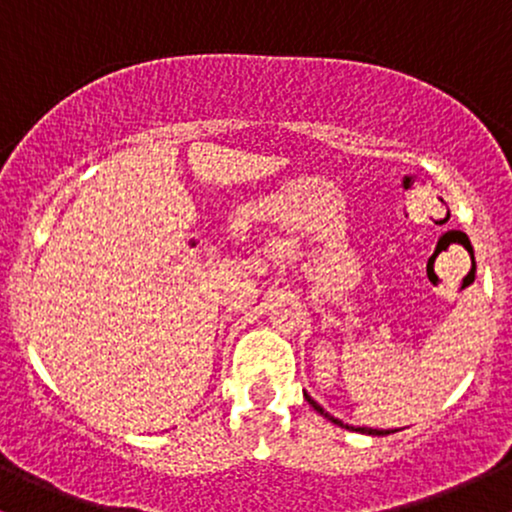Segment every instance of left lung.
Wrapping results in <instances>:
<instances>
[{
	"label": "left lung",
	"mask_w": 512,
	"mask_h": 512,
	"mask_svg": "<svg viewBox=\"0 0 512 512\" xmlns=\"http://www.w3.org/2000/svg\"><path fill=\"white\" fill-rule=\"evenodd\" d=\"M303 395H305V399H308V404H310V407H313V409H315L317 414H320V416H325L327 421H332V424H337V426H342V428H351V431H356V433H366V436H387V433H392V431H383V428H366V426H358V428H356V426H349V424H344V421L334 419L332 414H327V411L322 409L320 404H317L315 399L308 395V392H303Z\"/></svg>",
	"instance_id": "left-lung-1"
}]
</instances>
